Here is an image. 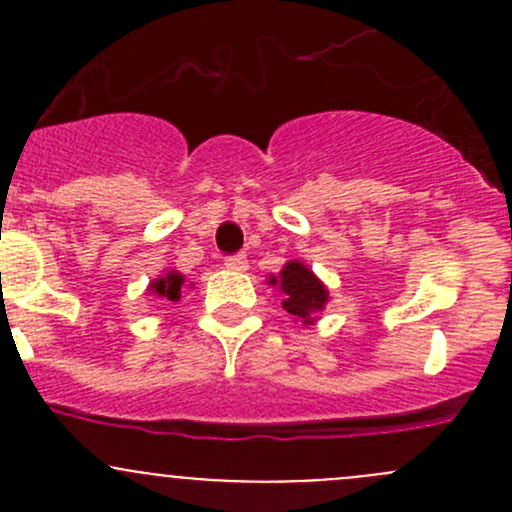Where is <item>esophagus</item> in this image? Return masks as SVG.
I'll return each instance as SVG.
<instances>
[{
  "label": "esophagus",
  "mask_w": 512,
  "mask_h": 512,
  "mask_svg": "<svg viewBox=\"0 0 512 512\" xmlns=\"http://www.w3.org/2000/svg\"><path fill=\"white\" fill-rule=\"evenodd\" d=\"M225 267L232 272H245L247 270V255L225 257Z\"/></svg>",
  "instance_id": "34e87169"
}]
</instances>
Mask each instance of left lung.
I'll list each match as a JSON object with an SVG mask.
<instances>
[{
    "mask_svg": "<svg viewBox=\"0 0 512 512\" xmlns=\"http://www.w3.org/2000/svg\"><path fill=\"white\" fill-rule=\"evenodd\" d=\"M270 285L280 287L282 307L302 324H314L317 312H322L324 304L329 302L327 287L299 260L287 262L280 277H270Z\"/></svg>",
    "mask_w": 512,
    "mask_h": 512,
    "instance_id": "obj_1",
    "label": "left lung"
}]
</instances>
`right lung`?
<instances>
[{"label": "right lung", "instance_id": "obj_1", "mask_svg": "<svg viewBox=\"0 0 512 512\" xmlns=\"http://www.w3.org/2000/svg\"><path fill=\"white\" fill-rule=\"evenodd\" d=\"M183 285H185V277L180 275V272L170 270L165 272L163 277H158V280H153L151 287H148V292H153L156 297L168 299V302H178L180 292H183Z\"/></svg>", "mask_w": 512, "mask_h": 512}]
</instances>
